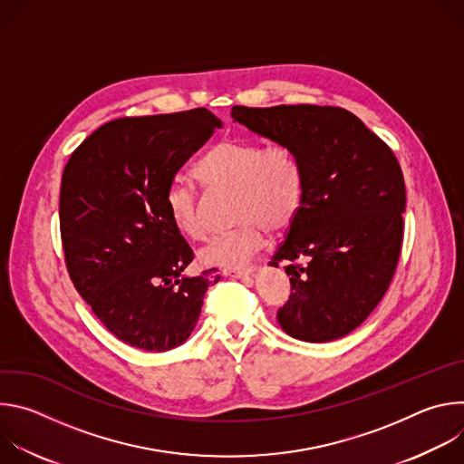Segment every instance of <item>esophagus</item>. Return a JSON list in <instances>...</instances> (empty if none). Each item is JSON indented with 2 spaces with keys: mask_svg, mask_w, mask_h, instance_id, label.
Masks as SVG:
<instances>
[{
  "mask_svg": "<svg viewBox=\"0 0 464 464\" xmlns=\"http://www.w3.org/2000/svg\"><path fill=\"white\" fill-rule=\"evenodd\" d=\"M224 276L235 277V279H247L253 276L251 268H233V270H224Z\"/></svg>",
  "mask_w": 464,
  "mask_h": 464,
  "instance_id": "34e87169",
  "label": "esophagus"
}]
</instances>
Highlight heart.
<instances>
[{"label": "heart", "instance_id": "b5f03b06", "mask_svg": "<svg viewBox=\"0 0 464 464\" xmlns=\"http://www.w3.org/2000/svg\"><path fill=\"white\" fill-rule=\"evenodd\" d=\"M196 176L211 190H235L233 218L238 226L200 249L208 266L240 268L268 240V231L283 233L297 218L306 190V170L299 152L288 143L264 147L246 138H224L196 167ZM172 226L192 240L208 237L200 198L174 179L165 192Z\"/></svg>", "mask_w": 464, "mask_h": 464}]
</instances>
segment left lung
<instances>
[{"label":"left lung","instance_id":"obj_1","mask_svg":"<svg viewBox=\"0 0 464 464\" xmlns=\"http://www.w3.org/2000/svg\"><path fill=\"white\" fill-rule=\"evenodd\" d=\"M231 115L292 145L306 170L303 208L270 262H288L292 294L277 310L281 328L310 343L347 336L382 301L401 258L406 185L399 160L338 106H233Z\"/></svg>","mask_w":464,"mask_h":464}]
</instances>
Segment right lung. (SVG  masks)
<instances>
[{
	"label": "right lung",
	"mask_w": 464,
	"mask_h": 464,
	"mask_svg": "<svg viewBox=\"0 0 464 464\" xmlns=\"http://www.w3.org/2000/svg\"><path fill=\"white\" fill-rule=\"evenodd\" d=\"M222 121L206 108L121 117L70 156L60 185V235L68 274L121 342L165 353L181 345L211 285L183 276L194 253L172 226L165 192Z\"/></svg>",
	"instance_id": "right-lung-1"
}]
</instances>
